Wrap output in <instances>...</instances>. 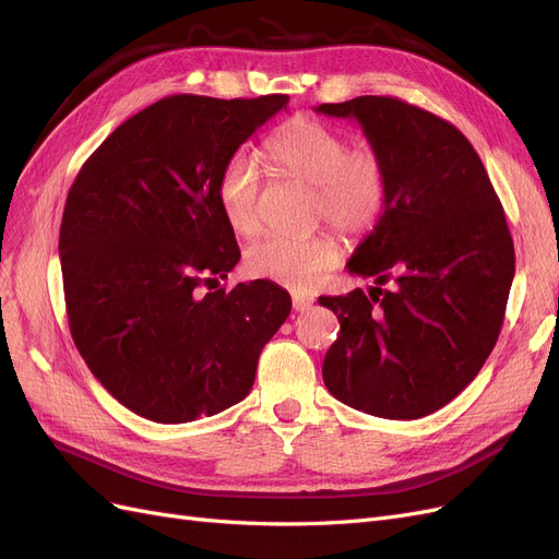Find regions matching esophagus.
<instances>
[{
    "mask_svg": "<svg viewBox=\"0 0 559 559\" xmlns=\"http://www.w3.org/2000/svg\"><path fill=\"white\" fill-rule=\"evenodd\" d=\"M312 297H308V295H299V293H295L293 295V306H295V310H308L310 306H312Z\"/></svg>",
    "mask_w": 559,
    "mask_h": 559,
    "instance_id": "esophagus-1",
    "label": "esophagus"
}]
</instances>
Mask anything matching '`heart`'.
<instances>
[{"label": "heart", "mask_w": 559, "mask_h": 559, "mask_svg": "<svg viewBox=\"0 0 559 559\" xmlns=\"http://www.w3.org/2000/svg\"><path fill=\"white\" fill-rule=\"evenodd\" d=\"M276 171L312 187V214L343 235L374 228L388 203V166L372 145H349L347 136L314 118H295L266 143ZM262 174L253 157L233 155L219 176V205L230 228L258 235L262 228ZM340 241L331 233L310 237H266L247 251V270L255 278L287 287H308L340 260Z\"/></svg>", "instance_id": "b5f03b06"}]
</instances>
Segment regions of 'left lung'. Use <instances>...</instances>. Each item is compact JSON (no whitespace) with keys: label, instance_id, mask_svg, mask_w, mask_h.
Returning <instances> with one entry per match:
<instances>
[{"label":"left lung","instance_id":"1","mask_svg":"<svg viewBox=\"0 0 559 559\" xmlns=\"http://www.w3.org/2000/svg\"><path fill=\"white\" fill-rule=\"evenodd\" d=\"M314 111L356 118L391 178L383 214L347 262L374 287L320 297L340 322L324 383L370 416H429L496 347L516 262L504 210L471 141L448 120L388 95Z\"/></svg>","mask_w":559,"mask_h":559}]
</instances>
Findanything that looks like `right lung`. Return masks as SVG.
Instances as JSON below:
<instances>
[{
	"mask_svg": "<svg viewBox=\"0 0 559 559\" xmlns=\"http://www.w3.org/2000/svg\"><path fill=\"white\" fill-rule=\"evenodd\" d=\"M287 103L162 98L118 126L68 191L59 258L72 340L145 420L191 423L245 400L293 310L260 278L203 293L239 260L216 193L222 168Z\"/></svg>",
	"mask_w": 559,
	"mask_h": 559,
	"instance_id": "right-lung-1",
	"label": "right lung"
}]
</instances>
